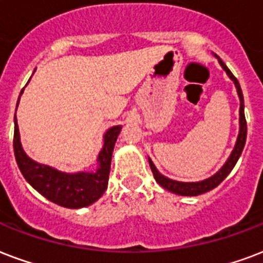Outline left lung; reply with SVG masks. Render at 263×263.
Masks as SVG:
<instances>
[{"mask_svg": "<svg viewBox=\"0 0 263 263\" xmlns=\"http://www.w3.org/2000/svg\"><path fill=\"white\" fill-rule=\"evenodd\" d=\"M220 66L225 69V71L228 73L232 80H233L234 85L237 88L238 98H240V132H238L237 142H236V146H234L233 152L230 154L229 160L226 161L225 165L220 168L219 171L216 172L215 175L208 178L205 180H201V182H192V183H187V182H178V180H172L165 178L164 175H161L160 172L157 171V168L154 167V164L152 163V160L149 158L150 168H152V172H153V176L156 182L158 185L163 186L164 189L170 190L172 193L179 194V196H198V194H203L205 192H210V190L215 189L216 186L219 185L222 180L225 179L226 176L229 175L230 171L233 170V167L237 163L240 154L243 152L244 145H246V139H247V121H246V116H244V98L243 92H241V88H240V84H238L237 78L234 77L233 73L228 69V66L219 59Z\"/></svg>", "mask_w": 263, "mask_h": 263, "instance_id": "1", "label": "left lung"}]
</instances>
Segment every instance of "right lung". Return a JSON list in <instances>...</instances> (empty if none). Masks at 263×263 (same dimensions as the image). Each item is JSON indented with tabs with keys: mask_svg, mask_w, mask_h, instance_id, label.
<instances>
[{
	"mask_svg": "<svg viewBox=\"0 0 263 263\" xmlns=\"http://www.w3.org/2000/svg\"><path fill=\"white\" fill-rule=\"evenodd\" d=\"M23 92V89H22ZM20 92V95H22ZM20 99V96H19ZM19 103V100H17ZM17 107V106H16ZM121 131L120 125L110 128L105 135V145L99 153V168L95 172H78L65 174L48 165L33 161L26 156L20 145L19 128L15 116V132H13V152L20 172L25 179L41 193L45 198L60 207L83 208L95 203L105 193L109 183L110 164L114 143Z\"/></svg>",
	"mask_w": 263,
	"mask_h": 263,
	"instance_id": "add662e5",
	"label": "right lung"
}]
</instances>
